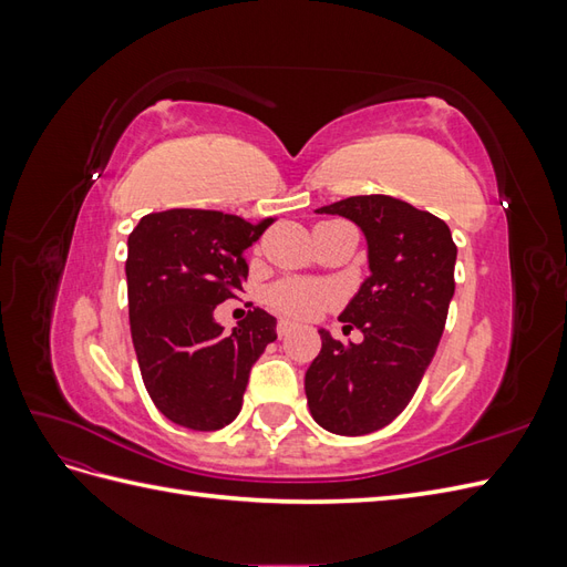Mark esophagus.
Masks as SVG:
<instances>
[{"mask_svg":"<svg viewBox=\"0 0 567 567\" xmlns=\"http://www.w3.org/2000/svg\"><path fill=\"white\" fill-rule=\"evenodd\" d=\"M296 329V323L290 321V319H279V323H277V333H279V338H286L290 331Z\"/></svg>","mask_w":567,"mask_h":567,"instance_id":"esophagus-1","label":"esophagus"}]
</instances>
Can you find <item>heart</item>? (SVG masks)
Instances as JSON below:
<instances>
[{"instance_id":"1","label":"heart","mask_w":567,"mask_h":567,"mask_svg":"<svg viewBox=\"0 0 567 567\" xmlns=\"http://www.w3.org/2000/svg\"><path fill=\"white\" fill-rule=\"evenodd\" d=\"M269 305L274 310L293 315L300 319H312L321 315L331 305L333 293L326 286L302 279H288L269 288L267 293Z\"/></svg>"}]
</instances>
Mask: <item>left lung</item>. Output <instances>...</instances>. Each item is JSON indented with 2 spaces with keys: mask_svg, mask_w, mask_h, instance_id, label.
I'll list each match as a JSON object with an SVG mask.
<instances>
[{
  "mask_svg": "<svg viewBox=\"0 0 567 567\" xmlns=\"http://www.w3.org/2000/svg\"><path fill=\"white\" fill-rule=\"evenodd\" d=\"M317 213L352 219L369 244L371 277L338 317L362 342L319 331L321 352L305 373L312 419L336 435H367L414 398L447 321L456 244L444 221L392 196H350Z\"/></svg>",
  "mask_w": 567,
  "mask_h": 567,
  "instance_id": "8db88e82",
  "label": "left lung"
}]
</instances>
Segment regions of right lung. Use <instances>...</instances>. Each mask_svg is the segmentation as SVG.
Here are the masks:
<instances>
[{"mask_svg":"<svg viewBox=\"0 0 567 567\" xmlns=\"http://www.w3.org/2000/svg\"><path fill=\"white\" fill-rule=\"evenodd\" d=\"M217 210L142 217L127 241L130 331L144 385L161 414L192 431H219L244 404L277 319L255 307L225 333L215 307L244 290L246 248L271 225Z\"/></svg>","mask_w":567,"mask_h":567,"instance_id":"1","label":"right lung"}]
</instances>
